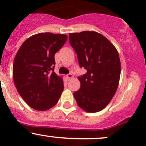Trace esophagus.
Masks as SVG:
<instances>
[{
  "label": "esophagus",
  "instance_id": "1",
  "mask_svg": "<svg viewBox=\"0 0 146 146\" xmlns=\"http://www.w3.org/2000/svg\"><path fill=\"white\" fill-rule=\"evenodd\" d=\"M66 77H67V79H68V80H71V79L73 78V75H72V73H68V74H67L66 75Z\"/></svg>",
  "mask_w": 146,
  "mask_h": 146
}]
</instances>
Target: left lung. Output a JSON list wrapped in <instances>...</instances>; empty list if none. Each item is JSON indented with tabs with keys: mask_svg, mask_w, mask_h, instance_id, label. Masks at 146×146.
Instances as JSON below:
<instances>
[{
	"mask_svg": "<svg viewBox=\"0 0 146 146\" xmlns=\"http://www.w3.org/2000/svg\"><path fill=\"white\" fill-rule=\"evenodd\" d=\"M79 64L86 73L78 77L81 86L73 93L77 104L88 113L102 110L111 101L119 82L121 63L114 45L100 33H69Z\"/></svg>",
	"mask_w": 146,
	"mask_h": 146,
	"instance_id": "1",
	"label": "left lung"
}]
</instances>
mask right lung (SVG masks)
I'll list each match as a JSON object with an SVG mask.
<instances>
[{
    "instance_id": "1",
    "label": "right lung",
    "mask_w": 146,
    "mask_h": 146,
    "mask_svg": "<svg viewBox=\"0 0 146 146\" xmlns=\"http://www.w3.org/2000/svg\"><path fill=\"white\" fill-rule=\"evenodd\" d=\"M66 40V35L40 33L27 39L16 53L13 65L14 84L33 109L48 110L59 100L64 83L54 72V56Z\"/></svg>"
}]
</instances>
